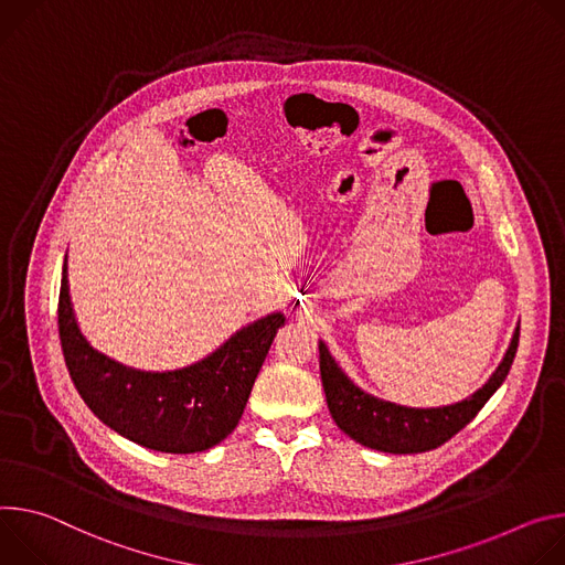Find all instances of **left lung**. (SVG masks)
Masks as SVG:
<instances>
[{
	"label": "left lung",
	"mask_w": 565,
	"mask_h": 565,
	"mask_svg": "<svg viewBox=\"0 0 565 565\" xmlns=\"http://www.w3.org/2000/svg\"><path fill=\"white\" fill-rule=\"evenodd\" d=\"M519 330L521 328L516 326L503 361L498 363L482 388L462 402L433 408L402 406L365 393L343 372L328 345L319 341V363L328 408L337 426L367 449L384 454H424L443 447L478 415L487 399L505 382L516 356Z\"/></svg>",
	"instance_id": "1"
}]
</instances>
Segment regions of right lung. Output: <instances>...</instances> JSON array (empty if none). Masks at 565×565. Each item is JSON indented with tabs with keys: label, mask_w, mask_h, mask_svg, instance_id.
I'll return each instance as SVG.
<instances>
[{
	"label": "right lung",
	"mask_w": 565,
	"mask_h": 565,
	"mask_svg": "<svg viewBox=\"0 0 565 565\" xmlns=\"http://www.w3.org/2000/svg\"><path fill=\"white\" fill-rule=\"evenodd\" d=\"M282 311L239 328L204 359L177 370H139L98 352L81 332L62 265L57 330L76 391L118 435L161 454H198L237 426Z\"/></svg>",
	"instance_id": "right-lung-1"
}]
</instances>
